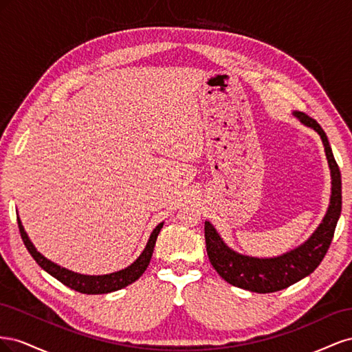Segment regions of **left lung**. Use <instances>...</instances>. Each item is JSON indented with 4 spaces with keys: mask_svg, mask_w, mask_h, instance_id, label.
<instances>
[{
    "mask_svg": "<svg viewBox=\"0 0 352 352\" xmlns=\"http://www.w3.org/2000/svg\"><path fill=\"white\" fill-rule=\"evenodd\" d=\"M292 114L302 124L311 127L320 135L324 145L330 177H332V194L320 226L298 248L273 258H257L230 250L210 221H206L204 225L206 247L212 267L228 283L251 292L269 294L282 291L311 274L324 258L342 210V180L324 131L305 113L294 111Z\"/></svg>",
    "mask_w": 352,
    "mask_h": 352,
    "instance_id": "1",
    "label": "left lung"
}]
</instances>
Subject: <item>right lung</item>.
<instances>
[{
  "mask_svg": "<svg viewBox=\"0 0 352 352\" xmlns=\"http://www.w3.org/2000/svg\"><path fill=\"white\" fill-rule=\"evenodd\" d=\"M17 225H19L20 236H22V239H23L25 247L28 248V251H29L32 257H34V260L39 264V267L44 269L47 273H50L52 276V278H56L63 285L69 286L70 289H74V291H78L80 294H88V295L109 294V292L119 291V289H122V287L131 285L135 280L140 279L142 273L146 270L148 264H150V261H151L157 236H158L160 230H162V228H163V223H160V225L153 230L150 239H148V242H146L145 250L142 251L140 257H138L129 265V267H126L120 272L110 273V274L88 276V274L74 273V272L67 270L65 267H60L58 264L52 263L48 258H45L44 255L36 251V248L34 247V243H32L30 239L28 238L26 232L22 226V221H20L19 217H17Z\"/></svg>",
  "mask_w": 352,
  "mask_h": 352,
  "instance_id": "obj_1",
  "label": "right lung"
}]
</instances>
